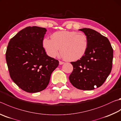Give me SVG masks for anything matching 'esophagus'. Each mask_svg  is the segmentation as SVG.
Here are the masks:
<instances>
[{"mask_svg": "<svg viewBox=\"0 0 121 121\" xmlns=\"http://www.w3.org/2000/svg\"><path fill=\"white\" fill-rule=\"evenodd\" d=\"M64 63H65V62H63V61H59V64H60V65L64 64Z\"/></svg>", "mask_w": 121, "mask_h": 121, "instance_id": "esophagus-1", "label": "esophagus"}]
</instances>
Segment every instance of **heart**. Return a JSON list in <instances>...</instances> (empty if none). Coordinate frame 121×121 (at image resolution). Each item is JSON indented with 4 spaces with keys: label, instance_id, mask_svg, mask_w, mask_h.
I'll list each match as a JSON object with an SVG mask.
<instances>
[{
    "label": "heart",
    "instance_id": "obj_1",
    "mask_svg": "<svg viewBox=\"0 0 121 121\" xmlns=\"http://www.w3.org/2000/svg\"><path fill=\"white\" fill-rule=\"evenodd\" d=\"M51 39L45 38L43 47L50 56L54 58L61 52L63 58L70 61L80 59L84 56L88 45L87 36L82 32L59 31L51 35Z\"/></svg>",
    "mask_w": 121,
    "mask_h": 121
}]
</instances>
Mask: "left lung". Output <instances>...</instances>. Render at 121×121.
Listing matches in <instances>:
<instances>
[{"label": "left lung", "mask_w": 121, "mask_h": 121, "mask_svg": "<svg viewBox=\"0 0 121 121\" xmlns=\"http://www.w3.org/2000/svg\"><path fill=\"white\" fill-rule=\"evenodd\" d=\"M87 36L88 45L80 60L71 62L73 69L69 80L79 89L90 91L101 86L111 73L113 50L108 39L91 28L80 29Z\"/></svg>", "instance_id": "1"}]
</instances>
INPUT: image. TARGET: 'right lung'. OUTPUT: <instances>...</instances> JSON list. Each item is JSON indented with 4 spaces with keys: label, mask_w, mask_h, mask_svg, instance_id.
<instances>
[{
    "label": "right lung",
    "mask_w": 121,
    "mask_h": 121,
    "mask_svg": "<svg viewBox=\"0 0 121 121\" xmlns=\"http://www.w3.org/2000/svg\"><path fill=\"white\" fill-rule=\"evenodd\" d=\"M45 28L28 26L10 39L6 52L9 72L13 82L27 93L46 88L59 61L48 56L43 47Z\"/></svg>",
    "instance_id": "1"
}]
</instances>
